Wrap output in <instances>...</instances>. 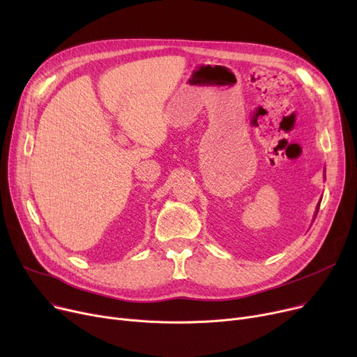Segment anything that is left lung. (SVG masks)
<instances>
[{"mask_svg": "<svg viewBox=\"0 0 357 357\" xmlns=\"http://www.w3.org/2000/svg\"><path fill=\"white\" fill-rule=\"evenodd\" d=\"M320 202H321V199H320ZM320 202L317 204V208H315V214H314V218H315V215H317V213H318V207H320Z\"/></svg>", "mask_w": 357, "mask_h": 357, "instance_id": "obj_1", "label": "left lung"}]
</instances>
